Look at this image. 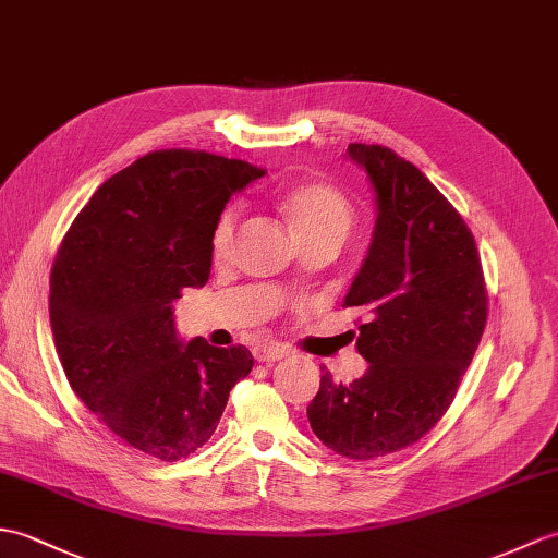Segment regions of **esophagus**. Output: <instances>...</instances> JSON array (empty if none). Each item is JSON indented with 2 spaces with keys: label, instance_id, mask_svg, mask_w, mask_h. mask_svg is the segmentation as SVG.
I'll return each mask as SVG.
<instances>
[{
  "label": "esophagus",
  "instance_id": "1",
  "mask_svg": "<svg viewBox=\"0 0 558 558\" xmlns=\"http://www.w3.org/2000/svg\"><path fill=\"white\" fill-rule=\"evenodd\" d=\"M288 354H290L288 349H284L282 344H278V342H264V344L254 347V359L262 361V364H264V361H266V364H270V361L284 359Z\"/></svg>",
  "mask_w": 558,
  "mask_h": 558
}]
</instances>
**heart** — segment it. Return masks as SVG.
I'll list each match as a JSON object with an SVG mask.
<instances>
[{
  "label": "heart",
  "mask_w": 558,
  "mask_h": 558,
  "mask_svg": "<svg viewBox=\"0 0 558 558\" xmlns=\"http://www.w3.org/2000/svg\"><path fill=\"white\" fill-rule=\"evenodd\" d=\"M282 211L302 242L330 238L342 242L354 223V206L347 194L328 183H300L284 192ZM238 209H226L218 216L211 230V254L214 258H226L238 228Z\"/></svg>",
  "instance_id": "b5f03b06"
}]
</instances>
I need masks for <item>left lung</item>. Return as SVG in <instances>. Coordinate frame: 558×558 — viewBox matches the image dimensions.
<instances>
[{
    "label": "left lung",
    "instance_id": "left-lung-1",
    "mask_svg": "<svg viewBox=\"0 0 558 558\" xmlns=\"http://www.w3.org/2000/svg\"><path fill=\"white\" fill-rule=\"evenodd\" d=\"M378 194V220L344 304L359 320L364 378L320 387L311 430L338 454L368 461L418 442L445 416L487 323V284L473 232L416 166L383 145H349Z\"/></svg>",
    "mask_w": 558,
    "mask_h": 558
}]
</instances>
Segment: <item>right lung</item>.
Returning <instances> with one entry per match:
<instances>
[{
    "instance_id": "obj_1",
    "label": "right lung",
    "mask_w": 558,
    "mask_h": 558,
    "mask_svg": "<svg viewBox=\"0 0 558 558\" xmlns=\"http://www.w3.org/2000/svg\"><path fill=\"white\" fill-rule=\"evenodd\" d=\"M266 171L202 149H159L111 175L75 216L49 276V320L73 392L142 454L209 442L247 347L180 344L171 302L211 270L226 202Z\"/></svg>"
}]
</instances>
